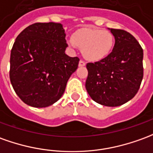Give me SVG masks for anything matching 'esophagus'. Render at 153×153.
Segmentation results:
<instances>
[{"label":"esophagus","instance_id":"obj_1","mask_svg":"<svg viewBox=\"0 0 153 153\" xmlns=\"http://www.w3.org/2000/svg\"><path fill=\"white\" fill-rule=\"evenodd\" d=\"M86 65V63L84 61V60H79V66H80V67H83V66H84Z\"/></svg>","mask_w":153,"mask_h":153}]
</instances>
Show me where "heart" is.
<instances>
[{"instance_id": "obj_1", "label": "heart", "mask_w": 153, "mask_h": 153, "mask_svg": "<svg viewBox=\"0 0 153 153\" xmlns=\"http://www.w3.org/2000/svg\"><path fill=\"white\" fill-rule=\"evenodd\" d=\"M114 43L111 32L94 28L79 30L74 34L73 39L68 40L69 46L74 47L76 45L82 49L84 58L91 61H98L108 56Z\"/></svg>"}]
</instances>
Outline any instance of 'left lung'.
<instances>
[{
	"label": "left lung",
	"instance_id": "1",
	"mask_svg": "<svg viewBox=\"0 0 153 153\" xmlns=\"http://www.w3.org/2000/svg\"><path fill=\"white\" fill-rule=\"evenodd\" d=\"M114 49L100 61L88 63L85 87L91 99L108 107L120 106L136 95L143 77V51L134 36L109 29Z\"/></svg>",
	"mask_w": 153,
	"mask_h": 153
}]
</instances>
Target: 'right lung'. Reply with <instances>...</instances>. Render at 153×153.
<instances>
[{"label":"right lung","instance_id":"obj_1","mask_svg":"<svg viewBox=\"0 0 153 153\" xmlns=\"http://www.w3.org/2000/svg\"><path fill=\"white\" fill-rule=\"evenodd\" d=\"M65 33L59 23H35L17 36L10 52V79L27 105L45 108L65 90L79 59L65 54Z\"/></svg>","mask_w":153,"mask_h":153}]
</instances>
